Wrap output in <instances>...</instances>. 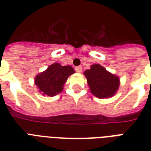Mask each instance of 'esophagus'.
Wrapping results in <instances>:
<instances>
[{
    "instance_id": "34e87169",
    "label": "esophagus",
    "mask_w": 151,
    "mask_h": 151,
    "mask_svg": "<svg viewBox=\"0 0 151 151\" xmlns=\"http://www.w3.org/2000/svg\"><path fill=\"white\" fill-rule=\"evenodd\" d=\"M75 70L78 72V73H81V71H82V67L81 66H77V67H75Z\"/></svg>"
}]
</instances>
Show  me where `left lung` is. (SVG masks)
Returning <instances> with one entry per match:
<instances>
[{"instance_id": "1", "label": "left lung", "mask_w": 151, "mask_h": 151, "mask_svg": "<svg viewBox=\"0 0 151 151\" xmlns=\"http://www.w3.org/2000/svg\"><path fill=\"white\" fill-rule=\"evenodd\" d=\"M88 85L92 94L99 99L113 96L119 87V79L99 64H94L85 71Z\"/></svg>"}]
</instances>
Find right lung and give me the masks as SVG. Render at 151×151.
Returning a JSON list of instances; mask_svg holds the SVG:
<instances>
[{"label": "right lung", "instance_id": "1", "mask_svg": "<svg viewBox=\"0 0 151 151\" xmlns=\"http://www.w3.org/2000/svg\"><path fill=\"white\" fill-rule=\"evenodd\" d=\"M75 73L70 66L53 63L45 71L35 78V84L43 95L54 96L63 89V85L70 75Z\"/></svg>", "mask_w": 151, "mask_h": 151}]
</instances>
